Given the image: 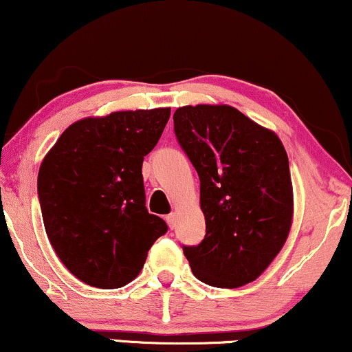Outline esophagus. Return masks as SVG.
Masks as SVG:
<instances>
[{
    "label": "esophagus",
    "instance_id": "34e87169",
    "mask_svg": "<svg viewBox=\"0 0 352 352\" xmlns=\"http://www.w3.org/2000/svg\"><path fill=\"white\" fill-rule=\"evenodd\" d=\"M166 221H167L168 228H170V229L175 228V226H177V214H175V212H172V214H168V216L166 217Z\"/></svg>",
    "mask_w": 352,
    "mask_h": 352
}]
</instances>
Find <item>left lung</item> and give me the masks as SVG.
<instances>
[{"instance_id": "left-lung-1", "label": "left lung", "mask_w": 352, "mask_h": 352, "mask_svg": "<svg viewBox=\"0 0 352 352\" xmlns=\"http://www.w3.org/2000/svg\"><path fill=\"white\" fill-rule=\"evenodd\" d=\"M177 140L199 177L206 235L184 247L199 281L234 289L271 265L294 216L287 153L274 131L230 105H185L173 113Z\"/></svg>"}]
</instances>
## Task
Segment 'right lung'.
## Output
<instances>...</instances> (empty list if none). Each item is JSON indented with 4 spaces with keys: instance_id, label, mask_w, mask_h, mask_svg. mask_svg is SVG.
Instances as JSON below:
<instances>
[{
    "instance_id": "1",
    "label": "right lung",
    "mask_w": 352,
    "mask_h": 352,
    "mask_svg": "<svg viewBox=\"0 0 352 352\" xmlns=\"http://www.w3.org/2000/svg\"><path fill=\"white\" fill-rule=\"evenodd\" d=\"M170 109L78 120L40 164L37 190L53 250L92 287L117 289L143 270L167 224L146 209L143 161Z\"/></svg>"
}]
</instances>
